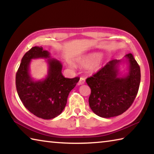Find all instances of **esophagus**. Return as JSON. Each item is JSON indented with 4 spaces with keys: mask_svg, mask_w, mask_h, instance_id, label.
Wrapping results in <instances>:
<instances>
[{
    "mask_svg": "<svg viewBox=\"0 0 154 154\" xmlns=\"http://www.w3.org/2000/svg\"><path fill=\"white\" fill-rule=\"evenodd\" d=\"M85 79L84 77H81L79 81V83H78V85H82L83 84V83H85Z\"/></svg>",
    "mask_w": 154,
    "mask_h": 154,
    "instance_id": "1",
    "label": "esophagus"
}]
</instances>
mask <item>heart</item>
Masks as SVG:
<instances>
[{
    "label": "heart",
    "mask_w": 154,
    "mask_h": 154,
    "mask_svg": "<svg viewBox=\"0 0 154 154\" xmlns=\"http://www.w3.org/2000/svg\"><path fill=\"white\" fill-rule=\"evenodd\" d=\"M102 58V54L100 53H94L85 57L82 60V64L85 67H90L94 66V69H97L98 66V61Z\"/></svg>",
    "instance_id": "heart-1"
}]
</instances>
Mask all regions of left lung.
Segmentation results:
<instances>
[{
  "instance_id": "8db88e82",
  "label": "left lung",
  "mask_w": 154,
  "mask_h": 154,
  "mask_svg": "<svg viewBox=\"0 0 154 154\" xmlns=\"http://www.w3.org/2000/svg\"><path fill=\"white\" fill-rule=\"evenodd\" d=\"M128 73L119 77L120 60H112L105 66L86 79L91 89L89 105L101 118L118 116L128 109L137 95L140 82V70L132 54L125 56Z\"/></svg>"
}]
</instances>
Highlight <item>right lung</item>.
<instances>
[{
  "label": "right lung",
  "mask_w": 154,
  "mask_h": 154,
  "mask_svg": "<svg viewBox=\"0 0 154 154\" xmlns=\"http://www.w3.org/2000/svg\"><path fill=\"white\" fill-rule=\"evenodd\" d=\"M49 51L42 47H33L22 59L15 85L23 105L38 118L50 119L64 110L71 91L79 82V77L65 78L62 74V65L56 59H51ZM49 58L48 75L45 80L34 81L30 77L29 66L32 59Z\"/></svg>",
  "instance_id": "obj_1"
}]
</instances>
